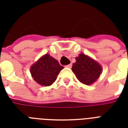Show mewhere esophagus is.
<instances>
[{"label":"esophagus","mask_w":128,"mask_h":128,"mask_svg":"<svg viewBox=\"0 0 128 128\" xmlns=\"http://www.w3.org/2000/svg\"><path fill=\"white\" fill-rule=\"evenodd\" d=\"M66 67H67V68H71V67H72V64H68V65H66Z\"/></svg>","instance_id":"34e87169"}]
</instances>
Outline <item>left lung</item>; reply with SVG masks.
Instances as JSON below:
<instances>
[{
	"mask_svg": "<svg viewBox=\"0 0 128 128\" xmlns=\"http://www.w3.org/2000/svg\"><path fill=\"white\" fill-rule=\"evenodd\" d=\"M72 70L80 82L91 85L100 76L102 67L97 62L81 54L76 58V62L72 65Z\"/></svg>",
	"mask_w": 128,
	"mask_h": 128,
	"instance_id": "8db88e82",
	"label": "left lung"
}]
</instances>
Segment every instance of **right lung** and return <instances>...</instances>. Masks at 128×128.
Here are the masks:
<instances>
[{
	"mask_svg": "<svg viewBox=\"0 0 128 128\" xmlns=\"http://www.w3.org/2000/svg\"><path fill=\"white\" fill-rule=\"evenodd\" d=\"M63 68L58 60L49 54H45L32 66L30 72L34 80L38 84L49 86L54 83Z\"/></svg>",
	"mask_w": 128,
	"mask_h": 128,
	"instance_id": "obj_1",
	"label": "right lung"
}]
</instances>
